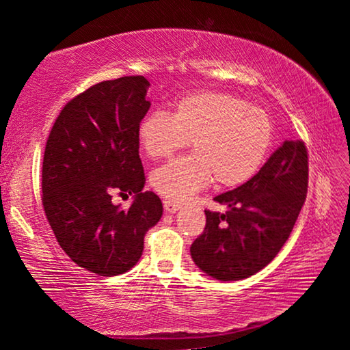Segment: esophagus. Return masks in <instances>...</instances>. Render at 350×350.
Returning <instances> with one entry per match:
<instances>
[{"instance_id": "obj_1", "label": "esophagus", "mask_w": 350, "mask_h": 350, "mask_svg": "<svg viewBox=\"0 0 350 350\" xmlns=\"http://www.w3.org/2000/svg\"><path fill=\"white\" fill-rule=\"evenodd\" d=\"M163 208L167 210L168 213H176V211L180 210V205L176 204V202H171V200H165Z\"/></svg>"}]
</instances>
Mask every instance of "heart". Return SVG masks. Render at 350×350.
<instances>
[{
    "mask_svg": "<svg viewBox=\"0 0 350 350\" xmlns=\"http://www.w3.org/2000/svg\"><path fill=\"white\" fill-rule=\"evenodd\" d=\"M273 122L245 100L221 92L179 98L174 112L152 111L137 128L148 157L162 159L185 148L194 152L154 170L150 183L162 198L183 202L210 185L234 188L253 179L273 145Z\"/></svg>",
    "mask_w": 350,
    "mask_h": 350,
    "instance_id": "obj_1",
    "label": "heart"
}]
</instances>
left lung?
Wrapping results in <instances>:
<instances>
[{
    "instance_id": "left-lung-1",
    "label": "left lung",
    "mask_w": 350,
    "mask_h": 350,
    "mask_svg": "<svg viewBox=\"0 0 350 350\" xmlns=\"http://www.w3.org/2000/svg\"><path fill=\"white\" fill-rule=\"evenodd\" d=\"M307 179L304 142L284 140L253 179L215 198L227 211L205 210V230L189 247L194 264L219 281L245 280L262 270L292 233Z\"/></svg>"
}]
</instances>
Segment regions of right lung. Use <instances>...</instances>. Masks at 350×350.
<instances>
[{
	"mask_svg": "<svg viewBox=\"0 0 350 350\" xmlns=\"http://www.w3.org/2000/svg\"><path fill=\"white\" fill-rule=\"evenodd\" d=\"M145 77L97 83L64 106L47 139L43 206L58 244L77 265L100 276L131 270L162 200L144 191L137 128L150 109ZM112 191L131 193L123 211Z\"/></svg>",
	"mask_w": 350,
	"mask_h": 350,
	"instance_id": "right-lung-1",
	"label": "right lung"
}]
</instances>
